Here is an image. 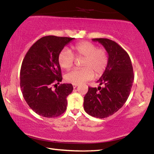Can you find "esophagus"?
<instances>
[{"mask_svg":"<svg viewBox=\"0 0 154 154\" xmlns=\"http://www.w3.org/2000/svg\"><path fill=\"white\" fill-rule=\"evenodd\" d=\"M78 86V84H72V87L73 88H76Z\"/></svg>","mask_w":154,"mask_h":154,"instance_id":"esophagus-1","label":"esophagus"}]
</instances>
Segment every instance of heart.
Segmentation results:
<instances>
[{
    "instance_id": "heart-1",
    "label": "heart",
    "mask_w": 154,
    "mask_h": 154,
    "mask_svg": "<svg viewBox=\"0 0 154 154\" xmlns=\"http://www.w3.org/2000/svg\"><path fill=\"white\" fill-rule=\"evenodd\" d=\"M77 57H83L82 62L83 68L74 69L64 75L66 82L72 84H79L92 79L94 76L102 75L108 65L107 52L103 48H98L94 44L88 41H82L72 47ZM75 58L72 52L68 49H64L60 52L58 62L60 66L69 70L73 66Z\"/></svg>"
}]
</instances>
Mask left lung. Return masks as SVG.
Here are the masks:
<instances>
[{
  "instance_id": "8db88e82",
  "label": "left lung",
  "mask_w": 154,
  "mask_h": 154,
  "mask_svg": "<svg viewBox=\"0 0 154 154\" xmlns=\"http://www.w3.org/2000/svg\"><path fill=\"white\" fill-rule=\"evenodd\" d=\"M100 43L108 54L107 67L97 82L100 85L88 88L83 108L90 116L105 118L114 114L126 102L134 81L130 56L115 41L108 38H92Z\"/></svg>"
}]
</instances>
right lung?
Listing matches in <instances>:
<instances>
[{
  "label": "right lung",
  "instance_id": "1",
  "mask_svg": "<svg viewBox=\"0 0 154 154\" xmlns=\"http://www.w3.org/2000/svg\"><path fill=\"white\" fill-rule=\"evenodd\" d=\"M74 38L46 36L31 46L23 60L20 70V88L28 106L45 118H56L66 111V97L73 90L71 83L62 82L58 56ZM57 85V84H55Z\"/></svg>",
  "mask_w": 154,
  "mask_h": 154
}]
</instances>
